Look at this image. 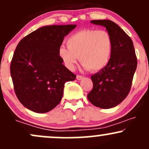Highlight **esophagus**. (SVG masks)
<instances>
[{
	"instance_id": "1",
	"label": "esophagus",
	"mask_w": 149,
	"mask_h": 149,
	"mask_svg": "<svg viewBox=\"0 0 149 149\" xmlns=\"http://www.w3.org/2000/svg\"><path fill=\"white\" fill-rule=\"evenodd\" d=\"M76 79H77V80H81L83 79V76H80V75H77V76H76Z\"/></svg>"
}]
</instances>
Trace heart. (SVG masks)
Here are the masks:
<instances>
[{
	"label": "heart",
	"instance_id": "heart-1",
	"mask_svg": "<svg viewBox=\"0 0 149 149\" xmlns=\"http://www.w3.org/2000/svg\"><path fill=\"white\" fill-rule=\"evenodd\" d=\"M66 43L67 47L59 48V56L70 70L74 69L79 57L84 68L92 72L103 69L110 61L113 42L106 31L81 30L70 36Z\"/></svg>",
	"mask_w": 149,
	"mask_h": 149
}]
</instances>
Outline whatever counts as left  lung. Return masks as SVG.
Here are the masks:
<instances>
[{
    "instance_id": "8db88e82",
    "label": "left lung",
    "mask_w": 149,
    "mask_h": 149,
    "mask_svg": "<svg viewBox=\"0 0 149 149\" xmlns=\"http://www.w3.org/2000/svg\"><path fill=\"white\" fill-rule=\"evenodd\" d=\"M91 23L106 27L113 46L108 65L91 76L93 89L87 97L96 107L111 109L121 103L129 93L136 70L137 58L131 38L114 22L93 20Z\"/></svg>"
}]
</instances>
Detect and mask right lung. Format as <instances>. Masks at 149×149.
<instances>
[{
	"label": "right lung",
	"instance_id": "right-lung-1",
	"mask_svg": "<svg viewBox=\"0 0 149 149\" xmlns=\"http://www.w3.org/2000/svg\"><path fill=\"white\" fill-rule=\"evenodd\" d=\"M76 25L46 26L21 39L10 63L14 91L23 106L46 113L61 100L64 84L76 76L63 64L59 48Z\"/></svg>",
	"mask_w": 149,
	"mask_h": 149
}]
</instances>
